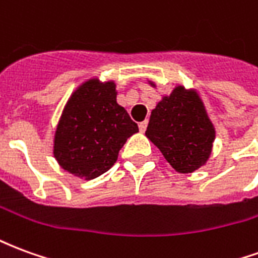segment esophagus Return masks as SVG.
I'll list each match as a JSON object with an SVG mask.
<instances>
[{
    "instance_id": "obj_1",
    "label": "esophagus",
    "mask_w": 258,
    "mask_h": 258,
    "mask_svg": "<svg viewBox=\"0 0 258 258\" xmlns=\"http://www.w3.org/2000/svg\"><path fill=\"white\" fill-rule=\"evenodd\" d=\"M146 125H148V121H141L140 124H138V127H140V131L141 133H145V130H146Z\"/></svg>"
}]
</instances>
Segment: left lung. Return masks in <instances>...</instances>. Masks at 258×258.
<instances>
[{
  "label": "left lung",
  "instance_id": "left-lung-1",
  "mask_svg": "<svg viewBox=\"0 0 258 258\" xmlns=\"http://www.w3.org/2000/svg\"><path fill=\"white\" fill-rule=\"evenodd\" d=\"M156 88V83L148 80ZM145 135L179 174H190L209 162L216 127L195 88L177 84L151 112Z\"/></svg>",
  "mask_w": 258,
  "mask_h": 258
}]
</instances>
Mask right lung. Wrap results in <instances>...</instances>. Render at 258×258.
<instances>
[{
  "label": "right lung",
  "mask_w": 258,
  "mask_h": 258,
  "mask_svg": "<svg viewBox=\"0 0 258 258\" xmlns=\"http://www.w3.org/2000/svg\"><path fill=\"white\" fill-rule=\"evenodd\" d=\"M138 125L117 103L113 80L88 79L72 92L56 124L53 157L64 171L84 179L106 173Z\"/></svg>",
  "instance_id": "right-lung-1"
}]
</instances>
